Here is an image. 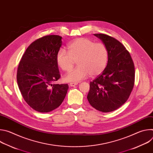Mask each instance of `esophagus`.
Listing matches in <instances>:
<instances>
[{"mask_svg":"<svg viewBox=\"0 0 153 153\" xmlns=\"http://www.w3.org/2000/svg\"><path fill=\"white\" fill-rule=\"evenodd\" d=\"M77 84H78L77 82H71V83H70V85L71 86H74L75 85H77Z\"/></svg>","mask_w":153,"mask_h":153,"instance_id":"esophagus-1","label":"esophagus"}]
</instances>
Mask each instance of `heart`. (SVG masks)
Wrapping results in <instances>:
<instances>
[{"mask_svg":"<svg viewBox=\"0 0 153 153\" xmlns=\"http://www.w3.org/2000/svg\"><path fill=\"white\" fill-rule=\"evenodd\" d=\"M68 51L61 48L56 54L58 67L63 71L71 70L77 60L78 66L65 77L67 82H79L89 75L96 76L105 68L108 50L102 43L86 37L78 38L68 43Z\"/></svg>","mask_w":153,"mask_h":153,"instance_id":"1","label":"heart"}]
</instances>
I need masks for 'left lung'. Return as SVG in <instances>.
<instances>
[{"label":"left lung","mask_w":153,"mask_h":153,"mask_svg":"<svg viewBox=\"0 0 153 153\" xmlns=\"http://www.w3.org/2000/svg\"><path fill=\"white\" fill-rule=\"evenodd\" d=\"M94 35L106 46L108 59L102 73L90 82L87 99L97 110L111 112L126 102L133 89L134 64L129 53L119 41L104 34Z\"/></svg>","instance_id":"left-lung-1"}]
</instances>
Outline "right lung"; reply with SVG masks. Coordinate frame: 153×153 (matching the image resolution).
Instances as JSON below:
<instances>
[{
    "label": "right lung",
    "instance_id": "add662e5",
    "mask_svg": "<svg viewBox=\"0 0 153 153\" xmlns=\"http://www.w3.org/2000/svg\"><path fill=\"white\" fill-rule=\"evenodd\" d=\"M62 37L43 36L30 45L19 62L17 81L25 101L33 110L48 113L59 107L68 89V84H53L60 75L56 54Z\"/></svg>",
    "mask_w": 153,
    "mask_h": 153
}]
</instances>
